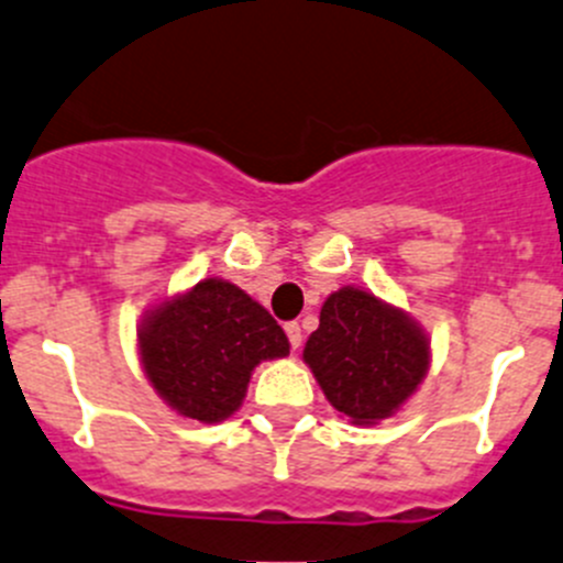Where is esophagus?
Masks as SVG:
<instances>
[{"label": "esophagus", "mask_w": 563, "mask_h": 563, "mask_svg": "<svg viewBox=\"0 0 563 563\" xmlns=\"http://www.w3.org/2000/svg\"><path fill=\"white\" fill-rule=\"evenodd\" d=\"M286 335H288V341H291V349L302 346V330H299L297 321H288V324H286Z\"/></svg>", "instance_id": "esophagus-1"}]
</instances>
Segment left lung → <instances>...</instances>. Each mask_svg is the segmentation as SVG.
Wrapping results in <instances>:
<instances>
[{
	"label": "left lung",
	"mask_w": 563,
	"mask_h": 563,
	"mask_svg": "<svg viewBox=\"0 0 563 563\" xmlns=\"http://www.w3.org/2000/svg\"><path fill=\"white\" fill-rule=\"evenodd\" d=\"M302 360L343 418L374 427L393 418L427 379L432 343L407 310L343 286L321 305L319 330L310 332Z\"/></svg>",
	"instance_id": "1"
}]
</instances>
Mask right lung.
<instances>
[{"mask_svg":"<svg viewBox=\"0 0 563 563\" xmlns=\"http://www.w3.org/2000/svg\"><path fill=\"white\" fill-rule=\"evenodd\" d=\"M136 349L167 407L222 423L242 407L255 365L286 357L291 346L264 305L231 280L206 277L145 310Z\"/></svg>","mask_w":563,"mask_h":563,"instance_id":"add662e5","label":"right lung"}]
</instances>
